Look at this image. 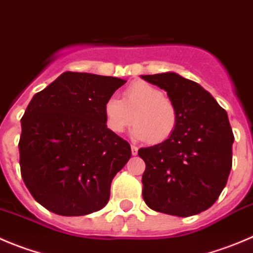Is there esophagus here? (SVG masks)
Returning <instances> with one entry per match:
<instances>
[{
  "label": "esophagus",
  "instance_id": "esophagus-1",
  "mask_svg": "<svg viewBox=\"0 0 253 253\" xmlns=\"http://www.w3.org/2000/svg\"><path fill=\"white\" fill-rule=\"evenodd\" d=\"M131 151H132V155H137L138 149L135 146V145H132V146H131Z\"/></svg>",
  "mask_w": 253,
  "mask_h": 253
}]
</instances>
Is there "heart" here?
Listing matches in <instances>:
<instances>
[{
    "label": "heart",
    "instance_id": "1",
    "mask_svg": "<svg viewBox=\"0 0 253 253\" xmlns=\"http://www.w3.org/2000/svg\"><path fill=\"white\" fill-rule=\"evenodd\" d=\"M107 127L115 133L124 132L133 120L132 137L151 143L166 141L174 133L177 112L159 88L146 82H135L126 88L122 99L111 95L103 106ZM134 117L132 118L131 116Z\"/></svg>",
    "mask_w": 253,
    "mask_h": 253
}]
</instances>
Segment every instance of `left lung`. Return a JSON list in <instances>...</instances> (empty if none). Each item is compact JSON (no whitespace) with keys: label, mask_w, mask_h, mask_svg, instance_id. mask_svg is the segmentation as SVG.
<instances>
[{"label":"left lung","mask_w":253,"mask_h":253,"mask_svg":"<svg viewBox=\"0 0 253 253\" xmlns=\"http://www.w3.org/2000/svg\"><path fill=\"white\" fill-rule=\"evenodd\" d=\"M176 108L174 133L138 150L146 164L142 197L152 211L189 217L214 204L232 168L233 132L227 112L202 85L177 73L141 76Z\"/></svg>","instance_id":"left-lung-1"}]
</instances>
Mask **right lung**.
<instances>
[{
  "label": "right lung",
  "instance_id": "add662e5",
  "mask_svg": "<svg viewBox=\"0 0 253 253\" xmlns=\"http://www.w3.org/2000/svg\"><path fill=\"white\" fill-rule=\"evenodd\" d=\"M126 82L65 72L30 101L21 118L20 166L29 192L47 211L78 217L108 203L131 146L107 127L103 106Z\"/></svg>",
  "mask_w": 253,
  "mask_h": 253
}]
</instances>
